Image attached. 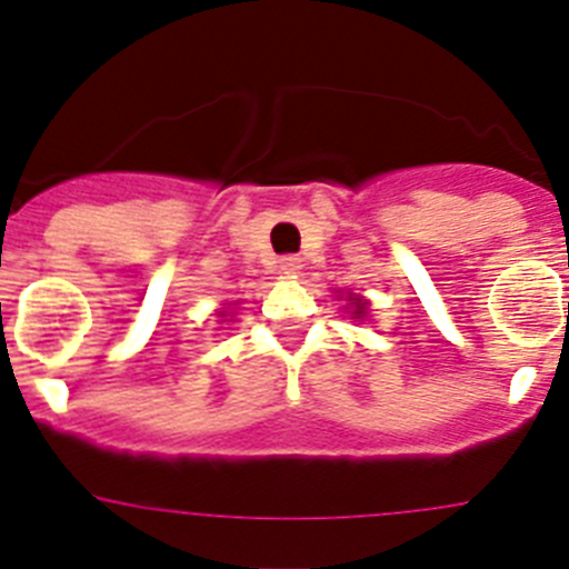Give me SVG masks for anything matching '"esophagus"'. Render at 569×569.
Listing matches in <instances>:
<instances>
[{
  "instance_id": "1",
  "label": "esophagus",
  "mask_w": 569,
  "mask_h": 569,
  "mask_svg": "<svg viewBox=\"0 0 569 569\" xmlns=\"http://www.w3.org/2000/svg\"><path fill=\"white\" fill-rule=\"evenodd\" d=\"M300 266H303V260L297 258V254H286V258H280V272L283 274H297L300 272Z\"/></svg>"
}]
</instances>
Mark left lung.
I'll return each mask as SVG.
<instances>
[{
  "instance_id": "obj_1",
  "label": "left lung",
  "mask_w": 569,
  "mask_h": 569,
  "mask_svg": "<svg viewBox=\"0 0 569 569\" xmlns=\"http://www.w3.org/2000/svg\"><path fill=\"white\" fill-rule=\"evenodd\" d=\"M348 300L355 303V311H351V315H355L357 320H362V317H366V311H368L366 300H362V297H355V295H348Z\"/></svg>"
}]
</instances>
